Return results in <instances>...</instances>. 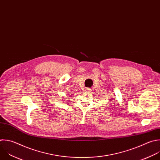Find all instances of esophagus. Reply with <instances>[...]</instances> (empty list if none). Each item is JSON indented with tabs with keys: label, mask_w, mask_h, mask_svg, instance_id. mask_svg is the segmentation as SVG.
<instances>
[{
	"label": "esophagus",
	"mask_w": 160,
	"mask_h": 160,
	"mask_svg": "<svg viewBox=\"0 0 160 160\" xmlns=\"http://www.w3.org/2000/svg\"><path fill=\"white\" fill-rule=\"evenodd\" d=\"M87 92H88V93H90V92H91V89L90 88H85V90Z\"/></svg>",
	"instance_id": "obj_1"
}]
</instances>
